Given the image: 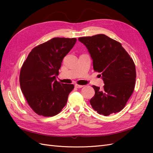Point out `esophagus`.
<instances>
[{
	"label": "esophagus",
	"instance_id": "obj_1",
	"mask_svg": "<svg viewBox=\"0 0 153 153\" xmlns=\"http://www.w3.org/2000/svg\"><path fill=\"white\" fill-rule=\"evenodd\" d=\"M75 87L76 88H82V87H84V85H78V84H75Z\"/></svg>",
	"mask_w": 153,
	"mask_h": 153
}]
</instances>
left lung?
<instances>
[{
  "instance_id": "8db88e82",
  "label": "left lung",
  "mask_w": 153,
  "mask_h": 153,
  "mask_svg": "<svg viewBox=\"0 0 153 153\" xmlns=\"http://www.w3.org/2000/svg\"><path fill=\"white\" fill-rule=\"evenodd\" d=\"M78 40L88 49L94 70L101 73L105 84L102 89L92 86L95 91L90 100L92 108L105 116L120 112L135 89L136 69L132 58L121 43L105 34Z\"/></svg>"
}]
</instances>
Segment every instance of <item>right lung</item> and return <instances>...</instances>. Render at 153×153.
<instances>
[{"mask_svg":"<svg viewBox=\"0 0 153 153\" xmlns=\"http://www.w3.org/2000/svg\"><path fill=\"white\" fill-rule=\"evenodd\" d=\"M76 41V38H54L36 46L23 63L20 73L21 90L38 115L54 116L66 105L74 85L61 84L55 78L63 58Z\"/></svg>","mask_w":153,"mask_h":153,"instance_id":"add662e5","label":"right lung"}]
</instances>
